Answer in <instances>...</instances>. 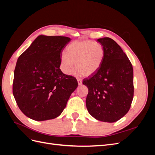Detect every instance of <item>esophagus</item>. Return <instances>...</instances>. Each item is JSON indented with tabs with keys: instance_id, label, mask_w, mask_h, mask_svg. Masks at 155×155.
<instances>
[{
	"instance_id": "34e87169",
	"label": "esophagus",
	"mask_w": 155,
	"mask_h": 155,
	"mask_svg": "<svg viewBox=\"0 0 155 155\" xmlns=\"http://www.w3.org/2000/svg\"><path fill=\"white\" fill-rule=\"evenodd\" d=\"M77 80H78V85H81V84H82V79H80V78H78Z\"/></svg>"
}]
</instances>
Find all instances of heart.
Returning a JSON list of instances; mask_svg holds the SVG:
<instances>
[{
    "label": "heart",
    "mask_w": 155,
    "mask_h": 155,
    "mask_svg": "<svg viewBox=\"0 0 155 155\" xmlns=\"http://www.w3.org/2000/svg\"><path fill=\"white\" fill-rule=\"evenodd\" d=\"M104 57L105 49L101 43L91 40L75 41L68 45L66 53L61 56V69L68 75L76 63L77 74L90 76L99 70Z\"/></svg>",
    "instance_id": "b5f03b06"
}]
</instances>
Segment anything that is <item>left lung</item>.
<instances>
[{"mask_svg":"<svg viewBox=\"0 0 155 155\" xmlns=\"http://www.w3.org/2000/svg\"><path fill=\"white\" fill-rule=\"evenodd\" d=\"M97 41L104 46L105 57L99 70L83 81L88 89L86 106L96 120L112 123L130 109L134 96L133 68L113 39L104 37Z\"/></svg>","mask_w":155,"mask_h":155,"instance_id":"1","label":"left lung"}]
</instances>
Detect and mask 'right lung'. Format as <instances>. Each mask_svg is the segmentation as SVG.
<instances>
[{
	"label": "right lung",
	"mask_w": 155,
	"mask_h": 155,
	"mask_svg": "<svg viewBox=\"0 0 155 155\" xmlns=\"http://www.w3.org/2000/svg\"><path fill=\"white\" fill-rule=\"evenodd\" d=\"M70 38L39 35L18 58L13 94L28 118L44 121L57 118L66 107L78 83L59 68L61 56Z\"/></svg>",
	"instance_id": "1"
}]
</instances>
